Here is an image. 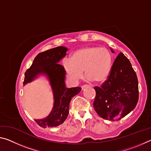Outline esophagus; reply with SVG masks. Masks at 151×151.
I'll list each match as a JSON object with an SVG mask.
<instances>
[{
  "instance_id": "34e87169",
  "label": "esophagus",
  "mask_w": 151,
  "mask_h": 151,
  "mask_svg": "<svg viewBox=\"0 0 151 151\" xmlns=\"http://www.w3.org/2000/svg\"><path fill=\"white\" fill-rule=\"evenodd\" d=\"M86 87H87V85H83V86H82V90H84Z\"/></svg>"
}]
</instances>
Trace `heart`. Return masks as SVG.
I'll list each match as a JSON object with an SVG mask.
<instances>
[{"instance_id":"b5f03b06","label":"heart","mask_w":151,"mask_h":151,"mask_svg":"<svg viewBox=\"0 0 151 151\" xmlns=\"http://www.w3.org/2000/svg\"><path fill=\"white\" fill-rule=\"evenodd\" d=\"M112 65V56L106 48L87 46L73 53L70 60L63 63L68 78L76 83L83 77L94 83H104L108 78Z\"/></svg>"}]
</instances>
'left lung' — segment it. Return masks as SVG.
<instances>
[{"instance_id": "8db88e82", "label": "left lung", "mask_w": 151, "mask_h": 151, "mask_svg": "<svg viewBox=\"0 0 151 151\" xmlns=\"http://www.w3.org/2000/svg\"><path fill=\"white\" fill-rule=\"evenodd\" d=\"M94 90V109L103 119L119 121L135 108L139 100L137 76L129 60L122 52L114 60L108 79Z\"/></svg>"}]
</instances>
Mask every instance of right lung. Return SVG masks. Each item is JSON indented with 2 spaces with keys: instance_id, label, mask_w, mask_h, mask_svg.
Here are the masks:
<instances>
[{
  "instance_id": "obj_1",
  "label": "right lung",
  "mask_w": 151,
  "mask_h": 151,
  "mask_svg": "<svg viewBox=\"0 0 151 151\" xmlns=\"http://www.w3.org/2000/svg\"><path fill=\"white\" fill-rule=\"evenodd\" d=\"M67 50L65 47H58L39 53L24 74V86L39 76L44 75L52 91L54 104L52 111L45 118L35 120L42 128L55 127L63 124L69 112L71 99L81 91V87H66V72L58 63L66 55Z\"/></svg>"
}]
</instances>
